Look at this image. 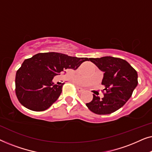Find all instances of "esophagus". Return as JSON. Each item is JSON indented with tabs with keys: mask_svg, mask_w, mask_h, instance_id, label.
Returning a JSON list of instances; mask_svg holds the SVG:
<instances>
[{
	"mask_svg": "<svg viewBox=\"0 0 152 152\" xmlns=\"http://www.w3.org/2000/svg\"><path fill=\"white\" fill-rule=\"evenodd\" d=\"M76 88H77V90L80 93H82V92H83V91H84V89H83L82 88H81V87H80V86H76Z\"/></svg>",
	"mask_w": 152,
	"mask_h": 152,
	"instance_id": "34e87169",
	"label": "esophagus"
}]
</instances>
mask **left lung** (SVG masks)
Here are the masks:
<instances>
[{
    "label": "left lung",
    "instance_id": "1",
    "mask_svg": "<svg viewBox=\"0 0 152 152\" xmlns=\"http://www.w3.org/2000/svg\"><path fill=\"white\" fill-rule=\"evenodd\" d=\"M89 60L104 72L102 84L105 88L102 98L93 94V99L86 104V107L98 115L111 114L123 107L132 97L138 85V74L127 61L120 58L103 57Z\"/></svg>",
    "mask_w": 152,
    "mask_h": 152
}]
</instances>
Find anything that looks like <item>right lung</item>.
I'll return each instance as SVG.
<instances>
[{
  "label": "right lung",
  "instance_id": "add662e5",
  "mask_svg": "<svg viewBox=\"0 0 152 152\" xmlns=\"http://www.w3.org/2000/svg\"><path fill=\"white\" fill-rule=\"evenodd\" d=\"M86 61H89L88 58L53 52L38 53L26 59L16 74L15 92L19 102L34 111L48 109L59 97L64 84H54V77L66 69L76 70Z\"/></svg>",
  "mask_w": 152,
  "mask_h": 152
}]
</instances>
